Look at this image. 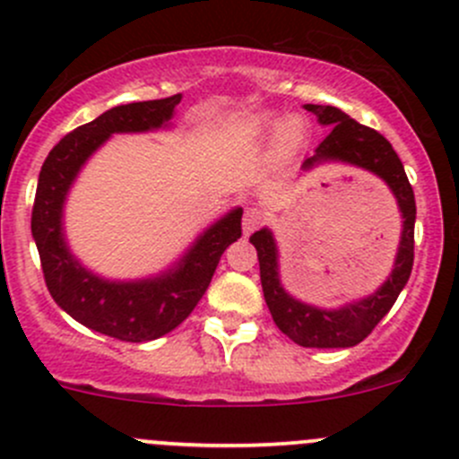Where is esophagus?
<instances>
[{"label":"esophagus","instance_id":"1","mask_svg":"<svg viewBox=\"0 0 459 459\" xmlns=\"http://www.w3.org/2000/svg\"><path fill=\"white\" fill-rule=\"evenodd\" d=\"M264 221V211L257 206H248L247 211H244V220H242V226H244V233H253V230L257 229L259 224Z\"/></svg>","mask_w":459,"mask_h":459}]
</instances>
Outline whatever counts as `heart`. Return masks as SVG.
<instances>
[{"label":"heart","instance_id":"b5f03b06","mask_svg":"<svg viewBox=\"0 0 459 459\" xmlns=\"http://www.w3.org/2000/svg\"><path fill=\"white\" fill-rule=\"evenodd\" d=\"M264 126H266V122H262V119H259L255 126H253V131L259 133ZM299 142H302V124L289 122L286 126L280 128V133H277L275 148H277V152H280L281 157H286V155H290L295 148H298Z\"/></svg>","mask_w":459,"mask_h":459}]
</instances>
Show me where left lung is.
I'll use <instances>...</instances> for the list:
<instances>
[{"label":"left lung","instance_id":"left-lung-1","mask_svg":"<svg viewBox=\"0 0 459 459\" xmlns=\"http://www.w3.org/2000/svg\"><path fill=\"white\" fill-rule=\"evenodd\" d=\"M307 110L316 113L324 126H331V133L319 143L316 155L304 161V169H311L324 160H340L371 170L391 186L404 215V230H402L400 251H397L391 277L371 298L349 304L340 311L307 307L286 295L277 277V251L271 233L262 229L251 235L253 247L257 248L264 299L277 328L289 335L295 344L307 346V349H349L371 335L373 328L391 311L397 295L409 281L415 257V195L404 166L386 137L355 122L335 106L307 104Z\"/></svg>","mask_w":459,"mask_h":459}]
</instances>
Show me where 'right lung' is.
Segmentation results:
<instances>
[{
    "instance_id": "add662e5",
    "label": "right lung",
    "mask_w": 459,
    "mask_h": 459,
    "mask_svg": "<svg viewBox=\"0 0 459 459\" xmlns=\"http://www.w3.org/2000/svg\"><path fill=\"white\" fill-rule=\"evenodd\" d=\"M182 95L115 106L77 126L53 146L41 166L30 229L48 293L71 317L119 342H148L166 335L191 316L206 293L221 253L242 238V211L206 230L178 271L157 280L115 284L91 275L68 253L62 238V204L77 170L110 133H140L169 122Z\"/></svg>"
}]
</instances>
